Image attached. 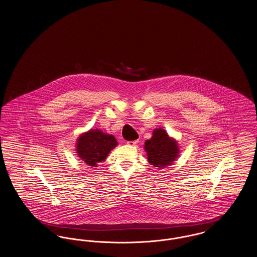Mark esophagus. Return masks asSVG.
<instances>
[{"mask_svg": "<svg viewBox=\"0 0 257 257\" xmlns=\"http://www.w3.org/2000/svg\"><path fill=\"white\" fill-rule=\"evenodd\" d=\"M137 140H135V141H128L127 142V145H130V146H136L137 144Z\"/></svg>", "mask_w": 257, "mask_h": 257, "instance_id": "esophagus-1", "label": "esophagus"}]
</instances>
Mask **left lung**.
I'll list each match as a JSON object with an SVG mask.
<instances>
[{"instance_id": "left-lung-1", "label": "left lung", "mask_w": 257, "mask_h": 257, "mask_svg": "<svg viewBox=\"0 0 257 257\" xmlns=\"http://www.w3.org/2000/svg\"><path fill=\"white\" fill-rule=\"evenodd\" d=\"M144 150L148 162L159 170L171 166L180 156L178 142L162 127L155 128L152 137L145 141Z\"/></svg>"}]
</instances>
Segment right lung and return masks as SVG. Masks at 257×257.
Masks as SVG:
<instances>
[{
  "mask_svg": "<svg viewBox=\"0 0 257 257\" xmlns=\"http://www.w3.org/2000/svg\"><path fill=\"white\" fill-rule=\"evenodd\" d=\"M118 145L116 138L98 128H90L79 136L76 141V153L90 168H97L109 153Z\"/></svg>",
  "mask_w": 257,
  "mask_h": 257,
  "instance_id": "obj_1",
  "label": "right lung"
}]
</instances>
